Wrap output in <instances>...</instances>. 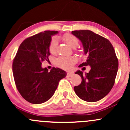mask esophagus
Returning a JSON list of instances; mask_svg holds the SVG:
<instances>
[{
  "mask_svg": "<svg viewBox=\"0 0 130 130\" xmlns=\"http://www.w3.org/2000/svg\"><path fill=\"white\" fill-rule=\"evenodd\" d=\"M72 75H73V73H72V72H68V73H67V76H68V77H70V76H72Z\"/></svg>",
  "mask_w": 130,
  "mask_h": 130,
  "instance_id": "esophagus-1",
  "label": "esophagus"
}]
</instances>
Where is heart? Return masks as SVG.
I'll list each match as a JSON object with an SVG mask.
<instances>
[{
    "label": "heart",
    "mask_w": 130,
    "mask_h": 130,
    "mask_svg": "<svg viewBox=\"0 0 130 130\" xmlns=\"http://www.w3.org/2000/svg\"><path fill=\"white\" fill-rule=\"evenodd\" d=\"M63 40L67 44L72 48H76L77 46L78 39L71 34H65L63 36ZM58 46V40L56 37L52 38L49 45V50L51 54L56 53ZM76 62V58L74 56H60L56 60V65L61 69L69 70L72 68V66Z\"/></svg>",
    "instance_id": "heart-1"
}]
</instances>
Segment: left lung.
<instances>
[{
  "mask_svg": "<svg viewBox=\"0 0 130 130\" xmlns=\"http://www.w3.org/2000/svg\"><path fill=\"white\" fill-rule=\"evenodd\" d=\"M72 34L81 41L87 55L86 62L79 67L90 66L89 72L85 74L80 70L76 72L82 82L74 87V91L84 101H99L110 92L115 84L118 68L115 50L109 40L90 30H76Z\"/></svg>",
  "mask_w": 130,
  "mask_h": 130,
  "instance_id": "obj_1",
  "label": "left lung"
}]
</instances>
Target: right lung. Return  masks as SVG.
<instances>
[{
    "label": "right lung",
    "instance_id": "obj_1",
    "mask_svg": "<svg viewBox=\"0 0 130 130\" xmlns=\"http://www.w3.org/2000/svg\"><path fill=\"white\" fill-rule=\"evenodd\" d=\"M58 31H44L28 37L19 46L12 64L13 78L19 93L33 104L45 102L51 98L59 82L66 76L59 68L48 71L41 62L49 60V45L51 37Z\"/></svg>",
    "mask_w": 130,
    "mask_h": 130
}]
</instances>
